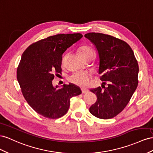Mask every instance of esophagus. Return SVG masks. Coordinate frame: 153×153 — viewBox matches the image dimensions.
Returning <instances> with one entry per match:
<instances>
[{
    "mask_svg": "<svg viewBox=\"0 0 153 153\" xmlns=\"http://www.w3.org/2000/svg\"><path fill=\"white\" fill-rule=\"evenodd\" d=\"M81 91H82V94H86L89 91V90H87V89H82Z\"/></svg>",
    "mask_w": 153,
    "mask_h": 153,
    "instance_id": "1",
    "label": "esophagus"
}]
</instances>
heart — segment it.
I'll list each match as a JSON object with an SVG mask.
<instances>
[{
	"mask_svg": "<svg viewBox=\"0 0 153 153\" xmlns=\"http://www.w3.org/2000/svg\"><path fill=\"white\" fill-rule=\"evenodd\" d=\"M78 54L80 58L91 57L93 58L95 56V52L92 48L88 45H83L78 50ZM91 75L88 72L77 71L72 73L68 77V80L72 83L77 86L85 87L90 84Z\"/></svg>",
	"mask_w": 153,
	"mask_h": 153,
	"instance_id": "b5f03b06",
	"label": "heart"
}]
</instances>
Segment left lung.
Wrapping results in <instances>:
<instances>
[{
    "label": "left lung",
    "mask_w": 153,
    "mask_h": 153,
    "mask_svg": "<svg viewBox=\"0 0 153 153\" xmlns=\"http://www.w3.org/2000/svg\"><path fill=\"white\" fill-rule=\"evenodd\" d=\"M85 36L95 45L99 56V73L105 86L90 90L97 95V101L90 112L102 119L115 117L127 106L138 80V64L127 43L109 34L89 33Z\"/></svg>",
    "instance_id": "obj_1"
}]
</instances>
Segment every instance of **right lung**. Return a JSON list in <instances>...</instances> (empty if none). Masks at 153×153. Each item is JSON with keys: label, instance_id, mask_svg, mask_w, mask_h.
I'll return each instance as SVG.
<instances>
[{"label": "right lung", "instance_id": "right-lung-1", "mask_svg": "<svg viewBox=\"0 0 153 153\" xmlns=\"http://www.w3.org/2000/svg\"><path fill=\"white\" fill-rule=\"evenodd\" d=\"M82 37L81 33L59 34L30 44L22 56L16 77L24 97L40 115L56 119L66 114L70 99L81 90L73 84L58 89L54 76L62 74V54Z\"/></svg>", "mask_w": 153, "mask_h": 153}]
</instances>
